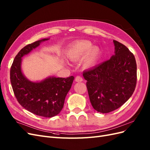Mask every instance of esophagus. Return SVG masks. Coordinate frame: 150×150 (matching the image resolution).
Wrapping results in <instances>:
<instances>
[{
    "label": "esophagus",
    "instance_id": "obj_1",
    "mask_svg": "<svg viewBox=\"0 0 150 150\" xmlns=\"http://www.w3.org/2000/svg\"><path fill=\"white\" fill-rule=\"evenodd\" d=\"M75 81H76V82H81V81H83V78L81 76H78L76 77Z\"/></svg>",
    "mask_w": 150,
    "mask_h": 150
}]
</instances>
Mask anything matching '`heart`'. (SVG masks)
Listing matches in <instances>:
<instances>
[{
	"mask_svg": "<svg viewBox=\"0 0 150 150\" xmlns=\"http://www.w3.org/2000/svg\"><path fill=\"white\" fill-rule=\"evenodd\" d=\"M87 52L83 63L85 67H89L97 61L100 50L97 46H92V43L89 40H81L72 44L67 49L66 54L69 59L76 61L82 57Z\"/></svg>",
	"mask_w": 150,
	"mask_h": 150,
	"instance_id": "1",
	"label": "heart"
}]
</instances>
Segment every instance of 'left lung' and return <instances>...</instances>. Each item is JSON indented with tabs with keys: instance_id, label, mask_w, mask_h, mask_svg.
Masks as SVG:
<instances>
[{
	"instance_id": "obj_1",
	"label": "left lung",
	"mask_w": 150,
	"mask_h": 150,
	"mask_svg": "<svg viewBox=\"0 0 150 150\" xmlns=\"http://www.w3.org/2000/svg\"><path fill=\"white\" fill-rule=\"evenodd\" d=\"M115 55L83 72L93 108L102 113L119 108L132 96L137 81V66L133 54L114 40Z\"/></svg>"
}]
</instances>
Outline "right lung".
<instances>
[{"label":"right lung","mask_w":150,"mask_h":150,"mask_svg":"<svg viewBox=\"0 0 150 150\" xmlns=\"http://www.w3.org/2000/svg\"><path fill=\"white\" fill-rule=\"evenodd\" d=\"M47 40L43 39L29 44L18 52L11 66L10 79L13 93L22 107L34 115L51 117L62 110L74 77H49L41 82L33 83L25 78L21 67L22 57Z\"/></svg>","instance_id":"obj_1"}]
</instances>
